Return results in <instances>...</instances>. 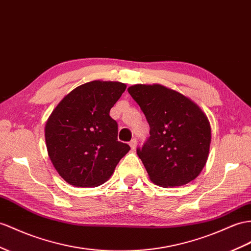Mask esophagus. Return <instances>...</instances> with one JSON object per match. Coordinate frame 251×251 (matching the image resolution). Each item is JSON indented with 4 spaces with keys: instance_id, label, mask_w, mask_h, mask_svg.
Segmentation results:
<instances>
[{
    "instance_id": "obj_1",
    "label": "esophagus",
    "mask_w": 251,
    "mask_h": 251,
    "mask_svg": "<svg viewBox=\"0 0 251 251\" xmlns=\"http://www.w3.org/2000/svg\"><path fill=\"white\" fill-rule=\"evenodd\" d=\"M137 143H138V141H137V139H136V138H133V139L130 141V142H129V145H130V147H131V150H136Z\"/></svg>"
}]
</instances>
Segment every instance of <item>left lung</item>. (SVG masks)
I'll return each mask as SVG.
<instances>
[{"label":"left lung","instance_id":"obj_1","mask_svg":"<svg viewBox=\"0 0 251 251\" xmlns=\"http://www.w3.org/2000/svg\"><path fill=\"white\" fill-rule=\"evenodd\" d=\"M150 124V137L137 153L152 182L179 187L195 179L207 162L210 123L195 102L161 85L128 88Z\"/></svg>","mask_w":251,"mask_h":251}]
</instances>
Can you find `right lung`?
Here are the masks:
<instances>
[{
	"mask_svg": "<svg viewBox=\"0 0 251 251\" xmlns=\"http://www.w3.org/2000/svg\"><path fill=\"white\" fill-rule=\"evenodd\" d=\"M125 89L119 81L83 83L50 114L46 125L47 149L68 183L79 188L101 184L130 150L118 141V123L109 114Z\"/></svg>",
	"mask_w": 251,
	"mask_h": 251,
	"instance_id": "obj_1",
	"label": "right lung"
}]
</instances>
